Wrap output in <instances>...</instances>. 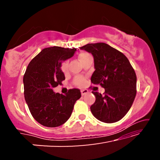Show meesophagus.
<instances>
[{
  "label": "esophagus",
  "mask_w": 160,
  "mask_h": 160,
  "mask_svg": "<svg viewBox=\"0 0 160 160\" xmlns=\"http://www.w3.org/2000/svg\"><path fill=\"white\" fill-rule=\"evenodd\" d=\"M88 92H89L88 89H82V90H81V93H82V96L85 95H86V94H87Z\"/></svg>",
  "instance_id": "1"
}]
</instances>
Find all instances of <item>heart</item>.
<instances>
[{
  "label": "heart",
  "instance_id": "1",
  "mask_svg": "<svg viewBox=\"0 0 160 160\" xmlns=\"http://www.w3.org/2000/svg\"><path fill=\"white\" fill-rule=\"evenodd\" d=\"M88 55H89V54L85 53V52H82V53H81L79 55H78V58H79V60L81 61L82 59L86 58V57ZM61 71H62L64 73H67L68 71V61H65V62H63L62 63V65H61ZM74 84L77 85V86H82V85L84 84V77H82V76H77V77L74 79Z\"/></svg>",
  "mask_w": 160,
  "mask_h": 160
}]
</instances>
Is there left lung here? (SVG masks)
Segmentation results:
<instances>
[{
	"label": "left lung",
	"instance_id": "8db88e82",
	"mask_svg": "<svg viewBox=\"0 0 160 160\" xmlns=\"http://www.w3.org/2000/svg\"><path fill=\"white\" fill-rule=\"evenodd\" d=\"M80 49L94 58L95 71L92 83L105 89L102 95L92 92L96 98L90 107L92 113L105 123L119 121L130 109L136 95V74L130 61L123 53L105 43H88Z\"/></svg>",
	"mask_w": 160,
	"mask_h": 160
}]
</instances>
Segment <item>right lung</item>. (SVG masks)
Segmentation results:
<instances>
[{
	"label": "right lung",
	"mask_w": 160,
	"mask_h": 160,
	"mask_svg": "<svg viewBox=\"0 0 160 160\" xmlns=\"http://www.w3.org/2000/svg\"><path fill=\"white\" fill-rule=\"evenodd\" d=\"M76 49L60 47L45 48L28 65L23 77L24 95L32 117L48 128L64 124L71 117L76 101L81 98L78 89L62 95L53 88L65 79L61 65L72 58Z\"/></svg>",
	"instance_id": "1"
}]
</instances>
